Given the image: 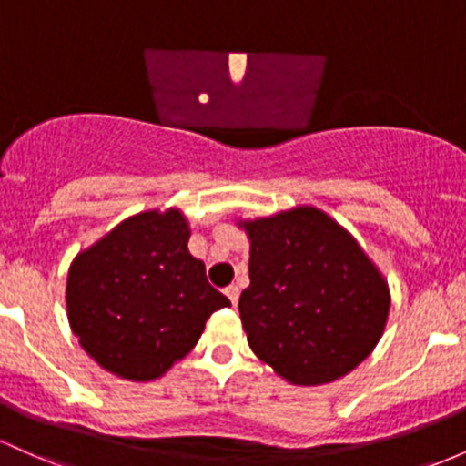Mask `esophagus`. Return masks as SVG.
<instances>
[{"label":"esophagus","instance_id":"obj_1","mask_svg":"<svg viewBox=\"0 0 466 466\" xmlns=\"http://www.w3.org/2000/svg\"><path fill=\"white\" fill-rule=\"evenodd\" d=\"M225 296H228V299H229V303L237 305L238 303V296H241V289H238L237 285H228V288H225Z\"/></svg>","mask_w":466,"mask_h":466}]
</instances>
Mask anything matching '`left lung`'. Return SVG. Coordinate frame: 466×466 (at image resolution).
Masks as SVG:
<instances>
[{
	"instance_id": "obj_1",
	"label": "left lung",
	"mask_w": 466,
	"mask_h": 466,
	"mask_svg": "<svg viewBox=\"0 0 466 466\" xmlns=\"http://www.w3.org/2000/svg\"><path fill=\"white\" fill-rule=\"evenodd\" d=\"M238 225L249 238L238 311L254 354L291 385L356 370L380 340L391 303L356 238L311 206Z\"/></svg>"
}]
</instances>
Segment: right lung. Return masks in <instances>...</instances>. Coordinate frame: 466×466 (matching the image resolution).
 Wrapping results in <instances>:
<instances>
[{"label":"right lung","instance_id":"obj_1","mask_svg":"<svg viewBox=\"0 0 466 466\" xmlns=\"http://www.w3.org/2000/svg\"><path fill=\"white\" fill-rule=\"evenodd\" d=\"M190 228L175 208L135 214L76 254L66 308L86 354L126 380H155L187 356L206 320L229 300L187 249Z\"/></svg>","mask_w":466,"mask_h":466}]
</instances>
